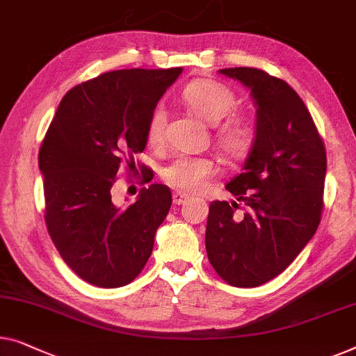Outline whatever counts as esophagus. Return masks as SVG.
Segmentation results:
<instances>
[{
    "label": "esophagus",
    "mask_w": 356,
    "mask_h": 356,
    "mask_svg": "<svg viewBox=\"0 0 356 356\" xmlns=\"http://www.w3.org/2000/svg\"><path fill=\"white\" fill-rule=\"evenodd\" d=\"M188 199H189V195L181 193V191H175V193H173V202L177 204V205L184 204Z\"/></svg>",
    "instance_id": "1"
}]
</instances>
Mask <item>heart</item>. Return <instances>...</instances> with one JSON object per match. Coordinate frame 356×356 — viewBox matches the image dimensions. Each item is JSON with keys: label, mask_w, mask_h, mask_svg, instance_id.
<instances>
[{"label": "heart", "mask_w": 356, "mask_h": 356, "mask_svg": "<svg viewBox=\"0 0 356 356\" xmlns=\"http://www.w3.org/2000/svg\"><path fill=\"white\" fill-rule=\"evenodd\" d=\"M183 101L202 120L220 123L236 109V96L228 86L213 80H195L183 91ZM167 115L162 107L152 112L147 123V141L157 146L163 141ZM216 143L229 157H244L254 144V130L245 120L231 117L216 130ZM216 173V163L210 157H177L163 170V179L170 186L188 193H197Z\"/></svg>", "instance_id": "1"}]
</instances>
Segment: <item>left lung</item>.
I'll return each instance as SVG.
<instances>
[{"label":"left lung","instance_id":"8db88e82","mask_svg":"<svg viewBox=\"0 0 356 356\" xmlns=\"http://www.w3.org/2000/svg\"><path fill=\"white\" fill-rule=\"evenodd\" d=\"M250 91L255 138L226 189L244 202L210 204L205 249L221 280L257 287L289 266L315 236L323 210L326 151L310 112L284 80L252 67L221 69Z\"/></svg>","mask_w":356,"mask_h":356}]
</instances>
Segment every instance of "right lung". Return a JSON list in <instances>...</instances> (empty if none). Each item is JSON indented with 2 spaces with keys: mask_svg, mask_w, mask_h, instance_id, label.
Returning a JSON list of instances; mask_svg holds the SVG:
<instances>
[{
  "mask_svg": "<svg viewBox=\"0 0 356 356\" xmlns=\"http://www.w3.org/2000/svg\"><path fill=\"white\" fill-rule=\"evenodd\" d=\"M181 72L114 70L75 86L41 144L48 233L65 264L92 286L130 284L152 254L172 193L154 183L131 205H118L112 186L123 159L136 170L133 156L146 147L149 118Z\"/></svg>",
  "mask_w": 356,
  "mask_h": 356,
  "instance_id": "right-lung-1",
  "label": "right lung"
}]
</instances>
